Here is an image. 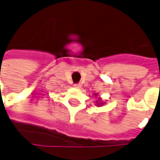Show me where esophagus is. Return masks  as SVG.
I'll return each instance as SVG.
<instances>
[{
    "instance_id": "1",
    "label": "esophagus",
    "mask_w": 160,
    "mask_h": 160,
    "mask_svg": "<svg viewBox=\"0 0 160 160\" xmlns=\"http://www.w3.org/2000/svg\"><path fill=\"white\" fill-rule=\"evenodd\" d=\"M74 88H78V89H80L82 88V86L80 84H74Z\"/></svg>"
}]
</instances>
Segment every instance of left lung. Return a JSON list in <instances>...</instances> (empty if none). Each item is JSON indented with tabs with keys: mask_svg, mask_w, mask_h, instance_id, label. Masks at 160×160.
Instances as JSON below:
<instances>
[{
	"mask_svg": "<svg viewBox=\"0 0 160 160\" xmlns=\"http://www.w3.org/2000/svg\"><path fill=\"white\" fill-rule=\"evenodd\" d=\"M94 96H96V97H97V96H98V93H94ZM104 104V101L102 100V98H100V97H98V100L96 101V105H97V106H102V105H103Z\"/></svg>",
	"mask_w": 160,
	"mask_h": 160,
	"instance_id": "8db88e82",
	"label": "left lung"
}]
</instances>
